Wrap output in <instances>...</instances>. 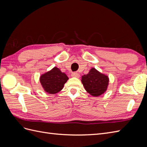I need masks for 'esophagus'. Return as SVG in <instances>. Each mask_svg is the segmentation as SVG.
Listing matches in <instances>:
<instances>
[{
  "label": "esophagus",
  "instance_id": "1",
  "mask_svg": "<svg viewBox=\"0 0 147 147\" xmlns=\"http://www.w3.org/2000/svg\"><path fill=\"white\" fill-rule=\"evenodd\" d=\"M72 77H76V78H79L80 77V74L77 73V72H74L72 74Z\"/></svg>",
  "mask_w": 147,
  "mask_h": 147
}]
</instances>
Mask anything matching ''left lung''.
I'll return each mask as SVG.
<instances>
[{
    "instance_id": "obj_1",
    "label": "left lung",
    "mask_w": 147,
    "mask_h": 147,
    "mask_svg": "<svg viewBox=\"0 0 147 147\" xmlns=\"http://www.w3.org/2000/svg\"><path fill=\"white\" fill-rule=\"evenodd\" d=\"M82 83L85 90L94 97H98L103 94L109 84V78L94 67H92L86 75L82 77Z\"/></svg>"
}]
</instances>
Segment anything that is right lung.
Masks as SVG:
<instances>
[{"instance_id":"obj_1","label":"right lung","mask_w":147,"mask_h":147,"mask_svg":"<svg viewBox=\"0 0 147 147\" xmlns=\"http://www.w3.org/2000/svg\"><path fill=\"white\" fill-rule=\"evenodd\" d=\"M68 80L66 74L62 72L56 67L42 74L40 77V82L43 90L51 94H56L63 90L64 84Z\"/></svg>"}]
</instances>
